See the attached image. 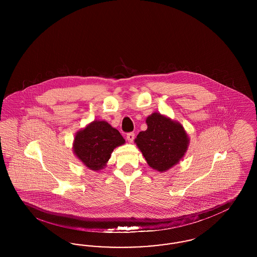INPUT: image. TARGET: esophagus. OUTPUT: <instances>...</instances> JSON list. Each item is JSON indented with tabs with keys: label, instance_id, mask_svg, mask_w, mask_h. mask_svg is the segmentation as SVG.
Returning a JSON list of instances; mask_svg holds the SVG:
<instances>
[{
	"label": "esophagus",
	"instance_id": "1",
	"mask_svg": "<svg viewBox=\"0 0 257 257\" xmlns=\"http://www.w3.org/2000/svg\"><path fill=\"white\" fill-rule=\"evenodd\" d=\"M126 138H127V140H128V142H129V143H132V142L134 141L135 134L133 132H130V133H128V134H127Z\"/></svg>",
	"mask_w": 257,
	"mask_h": 257
}]
</instances>
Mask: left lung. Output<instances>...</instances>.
I'll list each match as a JSON object with an SVG mask.
<instances>
[{
	"mask_svg": "<svg viewBox=\"0 0 257 257\" xmlns=\"http://www.w3.org/2000/svg\"><path fill=\"white\" fill-rule=\"evenodd\" d=\"M147 129L140 132L135 143L153 170L168 171L183 158L189 137L183 126L159 112L147 118Z\"/></svg>",
	"mask_w": 257,
	"mask_h": 257,
	"instance_id": "1",
	"label": "left lung"
}]
</instances>
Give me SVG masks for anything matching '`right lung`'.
Here are the masks:
<instances>
[{
	"label": "right lung",
	"instance_id": "right-lung-1",
	"mask_svg": "<svg viewBox=\"0 0 257 257\" xmlns=\"http://www.w3.org/2000/svg\"><path fill=\"white\" fill-rule=\"evenodd\" d=\"M125 144L120 133L106 121L94 120L77 132L73 143L74 154L89 170L105 168L115 147Z\"/></svg>",
	"mask_w": 257,
	"mask_h": 257
}]
</instances>
